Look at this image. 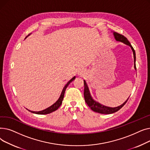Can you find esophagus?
Returning a JSON list of instances; mask_svg holds the SVG:
<instances>
[{"instance_id": "1", "label": "esophagus", "mask_w": 150, "mask_h": 150, "mask_svg": "<svg viewBox=\"0 0 150 150\" xmlns=\"http://www.w3.org/2000/svg\"><path fill=\"white\" fill-rule=\"evenodd\" d=\"M78 75H81V72H80V71H79V72H78Z\"/></svg>"}]
</instances>
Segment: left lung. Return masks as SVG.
I'll use <instances>...</instances> for the list:
<instances>
[{"instance_id":"8db88e82","label":"left lung","mask_w":150,"mask_h":150,"mask_svg":"<svg viewBox=\"0 0 150 150\" xmlns=\"http://www.w3.org/2000/svg\"><path fill=\"white\" fill-rule=\"evenodd\" d=\"M113 35H114V38L117 41H119V42H123V44L127 45H128L131 47V50L132 51V53H133V55H134V67L135 70H136L135 50H134L133 47L131 45L130 42L128 41L127 38L125 37L124 36H123L122 35H120V34L118 33L117 32H114V31H113ZM84 100H85L86 103H87V105L91 108V109L93 111L96 112L103 114H109L114 113V112L119 111V110H120L125 105V103H127L128 98H129V97H128V99L126 100L123 104H122L121 105H120L119 106L114 107V108L108 107V106L101 105L100 103H98V101L93 100V98H92L91 94L88 86L87 83H86L85 80H84Z\"/></svg>"}]
</instances>
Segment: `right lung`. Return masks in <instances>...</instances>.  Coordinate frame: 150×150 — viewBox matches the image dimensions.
<instances>
[{
    "mask_svg": "<svg viewBox=\"0 0 150 150\" xmlns=\"http://www.w3.org/2000/svg\"><path fill=\"white\" fill-rule=\"evenodd\" d=\"M31 35V33L29 34L27 37H28V36L29 35ZM27 37H26V38H27ZM75 79V76H74V77L72 78V79L70 80L67 82V83L64 86V87L63 88L62 91L61 93V95H60L59 98L58 99V100H57L56 102H55V103H54V104H53L52 106H50V107L46 108V109H44V110H42V111H30V110H28V109H27V110H28V111H29L30 112H31L34 113V114H50V113H51V112H52L55 111H56V110H57V109L59 108V107L61 105V103H62V102L63 98H64V93H65L66 89L67 87L68 86V85H69L71 82H72V81H74Z\"/></svg>",
    "mask_w": 150,
    "mask_h": 150,
    "instance_id": "right-lung-1",
    "label": "right lung"
}]
</instances>
